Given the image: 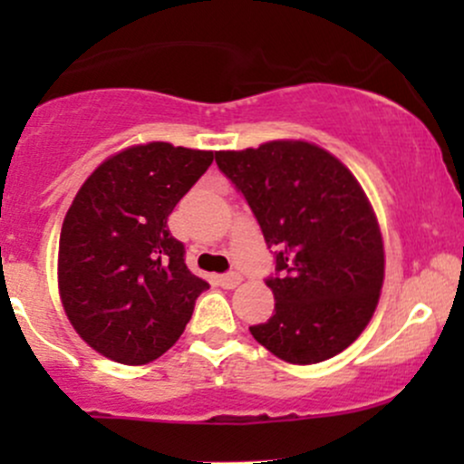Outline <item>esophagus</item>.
I'll return each instance as SVG.
<instances>
[{
	"mask_svg": "<svg viewBox=\"0 0 464 464\" xmlns=\"http://www.w3.org/2000/svg\"><path fill=\"white\" fill-rule=\"evenodd\" d=\"M218 284L222 287H227V290H233V287H237L242 284V275L237 273H227V275H220L218 276Z\"/></svg>",
	"mask_w": 464,
	"mask_h": 464,
	"instance_id": "esophagus-1",
	"label": "esophagus"
}]
</instances>
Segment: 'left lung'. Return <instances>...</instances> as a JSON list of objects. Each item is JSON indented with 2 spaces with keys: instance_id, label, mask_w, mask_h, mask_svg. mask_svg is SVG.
Instances as JSON below:
<instances>
[{
  "instance_id": "obj_1",
  "label": "left lung",
  "mask_w": 464,
  "mask_h": 464,
  "mask_svg": "<svg viewBox=\"0 0 464 464\" xmlns=\"http://www.w3.org/2000/svg\"><path fill=\"white\" fill-rule=\"evenodd\" d=\"M275 248L266 285L275 314L250 334L290 364L344 351L369 324L384 284V242L364 189L334 154L307 141L216 152Z\"/></svg>"
}]
</instances>
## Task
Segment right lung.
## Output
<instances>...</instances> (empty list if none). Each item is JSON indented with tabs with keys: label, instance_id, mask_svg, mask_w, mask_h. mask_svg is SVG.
Wrapping results in <instances>:
<instances>
[{
	"label": "right lung",
	"instance_id": "right-lung-1",
	"mask_svg": "<svg viewBox=\"0 0 464 464\" xmlns=\"http://www.w3.org/2000/svg\"><path fill=\"white\" fill-rule=\"evenodd\" d=\"M214 152L150 141L113 154L82 183L58 244V290L80 338L140 366L185 332L209 284L191 275L168 216Z\"/></svg>",
	"mask_w": 464,
	"mask_h": 464
}]
</instances>
